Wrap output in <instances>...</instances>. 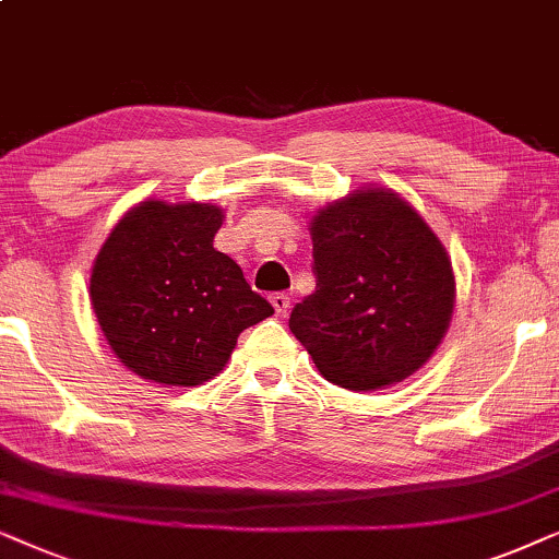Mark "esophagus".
I'll list each match as a JSON object with an SVG mask.
<instances>
[{
	"mask_svg": "<svg viewBox=\"0 0 559 559\" xmlns=\"http://www.w3.org/2000/svg\"><path fill=\"white\" fill-rule=\"evenodd\" d=\"M271 307L275 309V314H278V317H286L288 307H292V296H286V294H273V296H271Z\"/></svg>",
	"mask_w": 559,
	"mask_h": 559,
	"instance_id": "1",
	"label": "esophagus"
}]
</instances>
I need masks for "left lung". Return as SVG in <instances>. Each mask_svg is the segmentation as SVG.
Masks as SVG:
<instances>
[{
    "label": "left lung",
    "mask_w": 559,
    "mask_h": 559,
    "mask_svg": "<svg viewBox=\"0 0 559 559\" xmlns=\"http://www.w3.org/2000/svg\"><path fill=\"white\" fill-rule=\"evenodd\" d=\"M317 292L288 319L326 381L378 391L427 366L450 330L455 271L404 197L362 186L309 222Z\"/></svg>",
    "instance_id": "8db88e82"
}]
</instances>
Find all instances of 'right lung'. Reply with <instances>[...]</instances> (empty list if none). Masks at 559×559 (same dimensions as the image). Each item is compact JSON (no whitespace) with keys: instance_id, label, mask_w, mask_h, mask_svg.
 <instances>
[{"instance_id":"add662e5","label":"right lung","mask_w":559,"mask_h":559,"mask_svg":"<svg viewBox=\"0 0 559 559\" xmlns=\"http://www.w3.org/2000/svg\"><path fill=\"white\" fill-rule=\"evenodd\" d=\"M225 212L145 199L111 227L88 281L92 309L124 368L160 385H202L227 366L242 330L273 307L214 250Z\"/></svg>"}]
</instances>
